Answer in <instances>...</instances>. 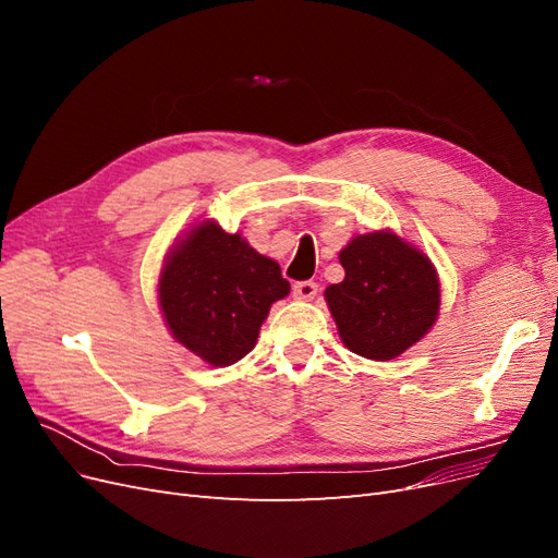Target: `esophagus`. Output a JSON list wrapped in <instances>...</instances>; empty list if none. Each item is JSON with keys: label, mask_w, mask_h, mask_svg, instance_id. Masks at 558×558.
Listing matches in <instances>:
<instances>
[{"label": "esophagus", "mask_w": 558, "mask_h": 558, "mask_svg": "<svg viewBox=\"0 0 558 558\" xmlns=\"http://www.w3.org/2000/svg\"><path fill=\"white\" fill-rule=\"evenodd\" d=\"M293 295H295V300L310 302V300H314L318 295V283H314V281H298L293 286Z\"/></svg>", "instance_id": "esophagus-1"}]
</instances>
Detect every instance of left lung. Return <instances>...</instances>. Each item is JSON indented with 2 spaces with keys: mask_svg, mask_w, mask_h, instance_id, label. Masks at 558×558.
Listing matches in <instances>:
<instances>
[{
  "mask_svg": "<svg viewBox=\"0 0 558 558\" xmlns=\"http://www.w3.org/2000/svg\"><path fill=\"white\" fill-rule=\"evenodd\" d=\"M344 279L326 289L342 344L369 361H393L440 316V277L424 251L393 230L356 234L342 251Z\"/></svg>",
  "mask_w": 558,
  "mask_h": 558,
  "instance_id": "8db88e82",
  "label": "left lung"
}]
</instances>
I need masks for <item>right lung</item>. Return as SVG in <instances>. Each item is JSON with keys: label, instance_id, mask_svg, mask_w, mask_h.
<instances>
[{"label": "right lung", "instance_id": "add662e5", "mask_svg": "<svg viewBox=\"0 0 558 558\" xmlns=\"http://www.w3.org/2000/svg\"><path fill=\"white\" fill-rule=\"evenodd\" d=\"M289 293L279 263L214 218L177 238L158 277L167 330L211 367L242 361L256 347L269 307Z\"/></svg>", "mask_w": 558, "mask_h": 558}]
</instances>
